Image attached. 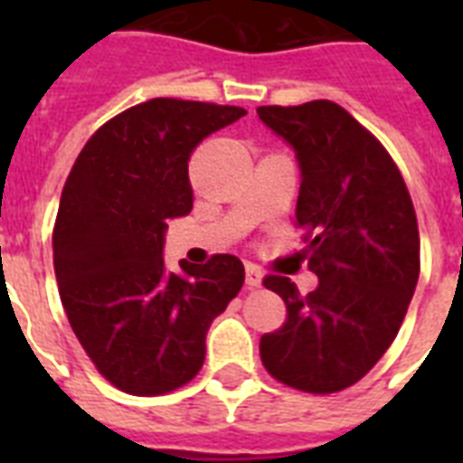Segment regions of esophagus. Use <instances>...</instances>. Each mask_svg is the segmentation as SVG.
I'll list each match as a JSON object with an SVG mask.
<instances>
[{
	"instance_id": "esophagus-1",
	"label": "esophagus",
	"mask_w": 463,
	"mask_h": 463,
	"mask_svg": "<svg viewBox=\"0 0 463 463\" xmlns=\"http://www.w3.org/2000/svg\"><path fill=\"white\" fill-rule=\"evenodd\" d=\"M245 271H247V274H245L247 288H260V286H261V269L254 267V264H247Z\"/></svg>"
}]
</instances>
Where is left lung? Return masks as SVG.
Returning <instances> with one entry per match:
<instances>
[{"label":"left lung","instance_id":"obj_1","mask_svg":"<svg viewBox=\"0 0 463 463\" xmlns=\"http://www.w3.org/2000/svg\"><path fill=\"white\" fill-rule=\"evenodd\" d=\"M257 115L296 148L300 257L319 279L307 296L288 276L264 279L286 322L261 336V363L286 387L334 394L363 380L399 334L420 274L416 209L394 158L341 105H261Z\"/></svg>","mask_w":463,"mask_h":463}]
</instances>
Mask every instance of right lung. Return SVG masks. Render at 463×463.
Listing matches in <instances>:
<instances>
[{"mask_svg":"<svg viewBox=\"0 0 463 463\" xmlns=\"http://www.w3.org/2000/svg\"><path fill=\"white\" fill-rule=\"evenodd\" d=\"M247 115L235 105L154 98L98 129L61 189L54 276L79 344L134 396L184 387L202 370L206 331L245 283L232 254L163 264L167 221L192 211L189 156Z\"/></svg>","mask_w":463,"mask_h":463,"instance_id":"1","label":"right lung"}]
</instances>
